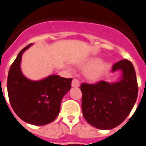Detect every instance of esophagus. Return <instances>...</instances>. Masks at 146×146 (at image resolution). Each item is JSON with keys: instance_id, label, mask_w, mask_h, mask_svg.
Segmentation results:
<instances>
[{"instance_id": "obj_1", "label": "esophagus", "mask_w": 146, "mask_h": 146, "mask_svg": "<svg viewBox=\"0 0 146 146\" xmlns=\"http://www.w3.org/2000/svg\"><path fill=\"white\" fill-rule=\"evenodd\" d=\"M80 82L79 81L77 80V79H74L73 80H72V87H74V88H78L80 87Z\"/></svg>"}]
</instances>
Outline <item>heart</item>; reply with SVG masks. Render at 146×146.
I'll list each match as a JSON object with an SVG mask.
<instances>
[{"instance_id":"1","label":"heart","mask_w":146,"mask_h":146,"mask_svg":"<svg viewBox=\"0 0 146 146\" xmlns=\"http://www.w3.org/2000/svg\"><path fill=\"white\" fill-rule=\"evenodd\" d=\"M108 62H102L100 58H91L84 61L80 65L82 70L86 71V76L90 81H97L104 75L110 69Z\"/></svg>"}]
</instances>
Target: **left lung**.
<instances>
[{
    "instance_id": "8db88e82",
    "label": "left lung",
    "mask_w": 146,
    "mask_h": 146,
    "mask_svg": "<svg viewBox=\"0 0 146 146\" xmlns=\"http://www.w3.org/2000/svg\"><path fill=\"white\" fill-rule=\"evenodd\" d=\"M118 71L121 74L115 82L82 83L80 86L83 116L99 129H111L121 124L136 102L138 87L133 65L124 59L113 66L112 72Z\"/></svg>"
}]
</instances>
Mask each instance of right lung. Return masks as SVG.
<instances>
[{"label": "right lung", "instance_id": "right-lung-1", "mask_svg": "<svg viewBox=\"0 0 146 146\" xmlns=\"http://www.w3.org/2000/svg\"><path fill=\"white\" fill-rule=\"evenodd\" d=\"M32 44L19 52L9 71L8 94L11 108L19 118L30 124L43 126L58 115L62 99L71 89L72 79L55 74L39 80L27 78L21 69L22 57Z\"/></svg>", "mask_w": 146, "mask_h": 146}]
</instances>
